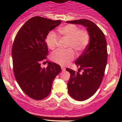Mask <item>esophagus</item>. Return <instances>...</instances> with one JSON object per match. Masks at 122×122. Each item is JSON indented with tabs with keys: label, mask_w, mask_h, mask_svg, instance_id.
<instances>
[{
	"label": "esophagus",
	"mask_w": 122,
	"mask_h": 122,
	"mask_svg": "<svg viewBox=\"0 0 122 122\" xmlns=\"http://www.w3.org/2000/svg\"><path fill=\"white\" fill-rule=\"evenodd\" d=\"M61 69H62V72H64V71H65V68H64V67L61 66Z\"/></svg>",
	"instance_id": "esophagus-1"
}]
</instances>
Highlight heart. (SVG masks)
Here are the masks:
<instances>
[{"mask_svg":"<svg viewBox=\"0 0 122 122\" xmlns=\"http://www.w3.org/2000/svg\"><path fill=\"white\" fill-rule=\"evenodd\" d=\"M58 31L63 37L68 40L67 47L69 49L54 51L51 54V59L53 62L65 66L75 58V54L72 48L79 54L87 47L89 42V35L87 31L80 30L75 25H67L60 28ZM58 40V37L54 32H50L46 40L47 47L50 49L54 50L57 47Z\"/></svg>","mask_w":122,"mask_h":122,"instance_id":"obj_1","label":"heart"}]
</instances>
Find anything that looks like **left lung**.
Returning a JSON list of instances; mask_svg holds the SVG:
<instances>
[{
	"label": "left lung",
	"mask_w": 122,
	"mask_h": 122,
	"mask_svg": "<svg viewBox=\"0 0 122 122\" xmlns=\"http://www.w3.org/2000/svg\"><path fill=\"white\" fill-rule=\"evenodd\" d=\"M66 23L84 26L89 35V44L76 61L79 72L66 69L71 74L68 93L75 100L84 101L93 96L101 84L107 62V42L103 31L92 21L83 19ZM81 69L83 72L81 74L79 71Z\"/></svg>",
	"instance_id": "left-lung-1"
}]
</instances>
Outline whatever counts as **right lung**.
<instances>
[{"label": "right lung", "instance_id": "1", "mask_svg": "<svg viewBox=\"0 0 122 122\" xmlns=\"http://www.w3.org/2000/svg\"><path fill=\"white\" fill-rule=\"evenodd\" d=\"M61 23L60 20L34 16L18 31L12 45L15 77L22 90L34 100L49 95L53 80L61 71L59 65L50 61L46 68L41 66L48 54L47 36Z\"/></svg>", "mask_w": 122, "mask_h": 122}]
</instances>
